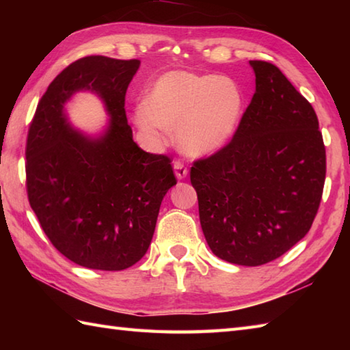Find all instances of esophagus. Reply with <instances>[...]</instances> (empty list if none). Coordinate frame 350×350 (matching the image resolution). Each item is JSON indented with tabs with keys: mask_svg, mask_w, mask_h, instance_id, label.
Instances as JSON below:
<instances>
[{
	"mask_svg": "<svg viewBox=\"0 0 350 350\" xmlns=\"http://www.w3.org/2000/svg\"><path fill=\"white\" fill-rule=\"evenodd\" d=\"M173 168H174V174L177 177V180H183L185 177L188 176V168L185 167L180 161H176Z\"/></svg>",
	"mask_w": 350,
	"mask_h": 350,
	"instance_id": "obj_1",
	"label": "esophagus"
}]
</instances>
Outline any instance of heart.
<instances>
[{
    "label": "heart",
    "instance_id": "1",
    "mask_svg": "<svg viewBox=\"0 0 350 350\" xmlns=\"http://www.w3.org/2000/svg\"><path fill=\"white\" fill-rule=\"evenodd\" d=\"M242 108L243 94L233 79L171 70L150 85L133 120L154 143L176 129L179 150L191 158H203L232 138Z\"/></svg>",
    "mask_w": 350,
    "mask_h": 350
}]
</instances>
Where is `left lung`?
Listing matches in <instances>:
<instances>
[{
  "mask_svg": "<svg viewBox=\"0 0 350 350\" xmlns=\"http://www.w3.org/2000/svg\"><path fill=\"white\" fill-rule=\"evenodd\" d=\"M233 139L191 168L200 224L217 257L260 266L299 242L321 204L326 156L313 107L271 63Z\"/></svg>",
  "mask_w": 350,
  "mask_h": 350,
  "instance_id": "left-lung-1",
  "label": "left lung"
}]
</instances>
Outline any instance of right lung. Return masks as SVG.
Masks as SVG:
<instances>
[{
    "instance_id": "add662e5",
    "label": "right lung",
    "mask_w": 350,
    "mask_h": 350,
    "mask_svg": "<svg viewBox=\"0 0 350 350\" xmlns=\"http://www.w3.org/2000/svg\"><path fill=\"white\" fill-rule=\"evenodd\" d=\"M139 60L92 55L66 68L37 105L27 139V189L44 234L73 263L123 271L152 242L163 197L176 185L171 161L132 138L124 96ZM96 94L110 118L96 134L73 129L65 109Z\"/></svg>"
}]
</instances>
